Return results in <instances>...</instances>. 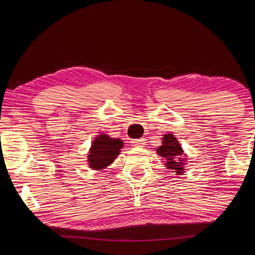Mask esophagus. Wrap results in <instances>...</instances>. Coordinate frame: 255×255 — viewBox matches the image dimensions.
Wrapping results in <instances>:
<instances>
[{
    "instance_id": "esophagus-1",
    "label": "esophagus",
    "mask_w": 255,
    "mask_h": 255,
    "mask_svg": "<svg viewBox=\"0 0 255 255\" xmlns=\"http://www.w3.org/2000/svg\"><path fill=\"white\" fill-rule=\"evenodd\" d=\"M131 143L134 146H143L145 144V139H143V137H141V139H134L131 141Z\"/></svg>"
}]
</instances>
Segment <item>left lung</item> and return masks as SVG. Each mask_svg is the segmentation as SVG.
Instances as JSON below:
<instances>
[{
	"mask_svg": "<svg viewBox=\"0 0 255 255\" xmlns=\"http://www.w3.org/2000/svg\"><path fill=\"white\" fill-rule=\"evenodd\" d=\"M158 154L166 160V166L168 169L175 170L177 175L184 172V159H181L182 151L179 142L172 134L163 135L162 145L157 150Z\"/></svg>",
	"mask_w": 255,
	"mask_h": 255,
	"instance_id": "1",
	"label": "left lung"
}]
</instances>
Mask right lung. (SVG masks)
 <instances>
[{
	"instance_id": "right-lung-1",
	"label": "right lung",
	"mask_w": 255,
	"mask_h": 255,
	"mask_svg": "<svg viewBox=\"0 0 255 255\" xmlns=\"http://www.w3.org/2000/svg\"><path fill=\"white\" fill-rule=\"evenodd\" d=\"M123 142L120 139H112L109 135H98L89 150L88 162L94 170H102L114 161L120 153Z\"/></svg>"
}]
</instances>
